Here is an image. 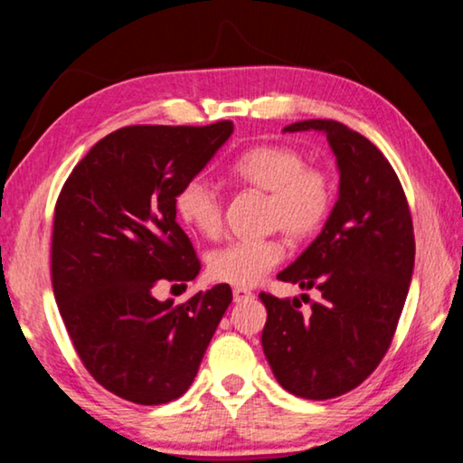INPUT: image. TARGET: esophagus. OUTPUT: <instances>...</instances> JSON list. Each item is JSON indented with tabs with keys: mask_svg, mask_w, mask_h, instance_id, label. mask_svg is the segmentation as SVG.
<instances>
[{
	"mask_svg": "<svg viewBox=\"0 0 463 463\" xmlns=\"http://www.w3.org/2000/svg\"><path fill=\"white\" fill-rule=\"evenodd\" d=\"M251 297H253V292H251V290H247V288H232V298H234V303H243V300L251 298Z\"/></svg>",
	"mask_w": 463,
	"mask_h": 463,
	"instance_id": "34e87169",
	"label": "esophagus"
}]
</instances>
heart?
I'll list each match as a JSON object with an SVG mask.
<instances>
[{"label": "heart", "mask_w": 463, "mask_h": 463, "mask_svg": "<svg viewBox=\"0 0 463 463\" xmlns=\"http://www.w3.org/2000/svg\"><path fill=\"white\" fill-rule=\"evenodd\" d=\"M231 177L268 192L266 224L290 241L309 239L329 218L335 185L327 168L307 165L305 154L286 144H260L231 163ZM175 212L189 229L214 239L222 232L224 202L218 189L202 177L187 179L175 195ZM284 258L278 237L234 239L208 258V274L237 288L258 284Z\"/></svg>", "instance_id": "obj_1"}]
</instances>
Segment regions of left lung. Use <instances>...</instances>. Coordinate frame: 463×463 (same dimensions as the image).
<instances>
[{
    "label": "left lung",
    "instance_id": "8db88e82",
    "mask_svg": "<svg viewBox=\"0 0 463 463\" xmlns=\"http://www.w3.org/2000/svg\"><path fill=\"white\" fill-rule=\"evenodd\" d=\"M307 129L326 131L340 197L319 237L278 280L317 288L321 298L303 313L298 298L260 292L268 309L261 346L286 392L332 400L361 385L392 346L412 280L414 226L398 175L375 144L334 119L284 131Z\"/></svg>",
    "mask_w": 463,
    "mask_h": 463
}]
</instances>
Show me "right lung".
Here are the masks:
<instances>
[{"mask_svg": "<svg viewBox=\"0 0 463 463\" xmlns=\"http://www.w3.org/2000/svg\"><path fill=\"white\" fill-rule=\"evenodd\" d=\"M232 134L210 126H128L73 166L55 203L51 282L80 361L119 398L158 406L194 383L229 309V284L181 305L154 298L160 282L200 274L175 195Z\"/></svg>", "mask_w": 463, "mask_h": 463, "instance_id": "add662e5", "label": "right lung"}]
</instances>
